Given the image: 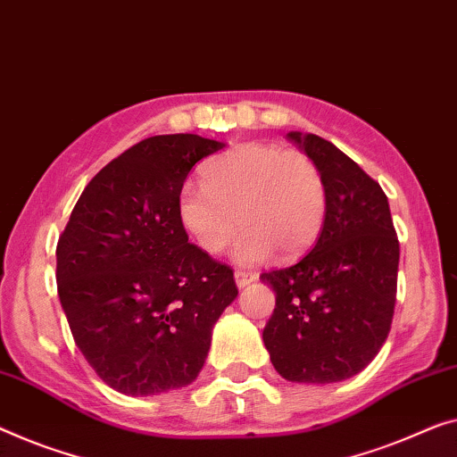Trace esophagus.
<instances>
[{
	"mask_svg": "<svg viewBox=\"0 0 457 457\" xmlns=\"http://www.w3.org/2000/svg\"><path fill=\"white\" fill-rule=\"evenodd\" d=\"M256 281V272H252V270H242V269H237L236 270V285L237 287H246V285H250V283H254Z\"/></svg>",
	"mask_w": 457,
	"mask_h": 457,
	"instance_id": "esophagus-1",
	"label": "esophagus"
}]
</instances>
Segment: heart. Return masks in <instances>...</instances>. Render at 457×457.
<instances>
[{"label":"heart","instance_id":"b5f03b06","mask_svg":"<svg viewBox=\"0 0 457 457\" xmlns=\"http://www.w3.org/2000/svg\"><path fill=\"white\" fill-rule=\"evenodd\" d=\"M328 188L318 163L299 149L242 143L203 166V185H185L179 217L193 242L220 254L240 223L246 231L236 246L242 264L267 261L278 250L295 256L322 229Z\"/></svg>","mask_w":457,"mask_h":457}]
</instances>
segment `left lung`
<instances>
[{"label": "left lung", "mask_w": 457, "mask_h": 457, "mask_svg": "<svg viewBox=\"0 0 457 457\" xmlns=\"http://www.w3.org/2000/svg\"><path fill=\"white\" fill-rule=\"evenodd\" d=\"M289 139L322 170L328 207L308 254L261 275L277 294L262 340L285 379L335 384L365 370L386 343L400 244L387 196L370 174L318 135L291 131Z\"/></svg>", "instance_id": "1"}]
</instances>
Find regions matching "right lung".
I'll return each mask as SVG.
<instances>
[{"mask_svg": "<svg viewBox=\"0 0 457 457\" xmlns=\"http://www.w3.org/2000/svg\"><path fill=\"white\" fill-rule=\"evenodd\" d=\"M223 143L155 135L108 162L57 242V291L73 340L98 378L127 396L185 387L234 302V270L188 242L179 195Z\"/></svg>", "mask_w": 457, "mask_h": 457, "instance_id": "obj_1", "label": "right lung"}]
</instances>
